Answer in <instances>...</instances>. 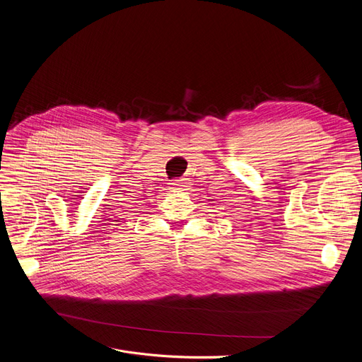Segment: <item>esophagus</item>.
Returning a JSON list of instances; mask_svg holds the SVG:
<instances>
[{"mask_svg":"<svg viewBox=\"0 0 362 362\" xmlns=\"http://www.w3.org/2000/svg\"><path fill=\"white\" fill-rule=\"evenodd\" d=\"M170 185H172V187H173V190H177V192H179V190H185V189H186V187H187V180H186V179H183V177H182V179H177V180H173V182H172V183H170Z\"/></svg>","mask_w":362,"mask_h":362,"instance_id":"34e87169","label":"esophagus"}]
</instances>
